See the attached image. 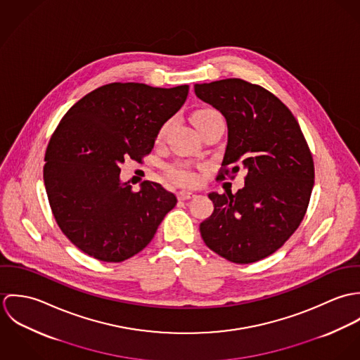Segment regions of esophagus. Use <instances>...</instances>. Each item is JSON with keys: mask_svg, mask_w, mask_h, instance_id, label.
<instances>
[{"mask_svg": "<svg viewBox=\"0 0 360 360\" xmlns=\"http://www.w3.org/2000/svg\"><path fill=\"white\" fill-rule=\"evenodd\" d=\"M193 197H194V193H191V191L181 190V191L177 193V198H179L180 201H186V200H190V198H193Z\"/></svg>", "mask_w": 360, "mask_h": 360, "instance_id": "esophagus-1", "label": "esophagus"}]
</instances>
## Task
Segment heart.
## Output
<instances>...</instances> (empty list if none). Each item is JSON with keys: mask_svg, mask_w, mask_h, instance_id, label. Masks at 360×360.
I'll return each mask as SVG.
<instances>
[{"mask_svg": "<svg viewBox=\"0 0 360 360\" xmlns=\"http://www.w3.org/2000/svg\"><path fill=\"white\" fill-rule=\"evenodd\" d=\"M212 116H219V113H217L216 110H213V109H201V110H197V112L193 115V123H194V126L197 127L201 122H204V120L212 117ZM167 124H169V123H165V124L160 127L159 134H158V139H159V140L163 137V134H165V131H166V129H167ZM169 174H170V177H172L176 183H180V184H193V183L195 181V174H194L191 170L186 169V167H172V169L169 170Z\"/></svg>", "mask_w": 360, "mask_h": 360, "instance_id": "b5f03b06", "label": "heart"}]
</instances>
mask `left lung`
Wrapping results in <instances>:
<instances>
[{"label":"left lung","instance_id":"8db88e82","mask_svg":"<svg viewBox=\"0 0 360 360\" xmlns=\"http://www.w3.org/2000/svg\"><path fill=\"white\" fill-rule=\"evenodd\" d=\"M195 96L226 119L227 146L221 172L240 166L245 184L236 194L210 193L213 212L200 224L206 245L240 264L276 252L301 224L314 183L307 140L291 110L263 87L241 79L195 84Z\"/></svg>","mask_w":360,"mask_h":360}]
</instances>
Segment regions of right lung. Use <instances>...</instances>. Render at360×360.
<instances>
[{
  "instance_id": "right-lung-1",
  "label": "right lung",
  "mask_w": 360,
  "mask_h": 360,
  "mask_svg": "<svg viewBox=\"0 0 360 360\" xmlns=\"http://www.w3.org/2000/svg\"><path fill=\"white\" fill-rule=\"evenodd\" d=\"M187 96V84L110 83L62 117L47 147L44 184L58 226L80 251L123 262L151 243L177 198L154 181L131 191L120 180L119 165L153 151L160 127Z\"/></svg>"
}]
</instances>
